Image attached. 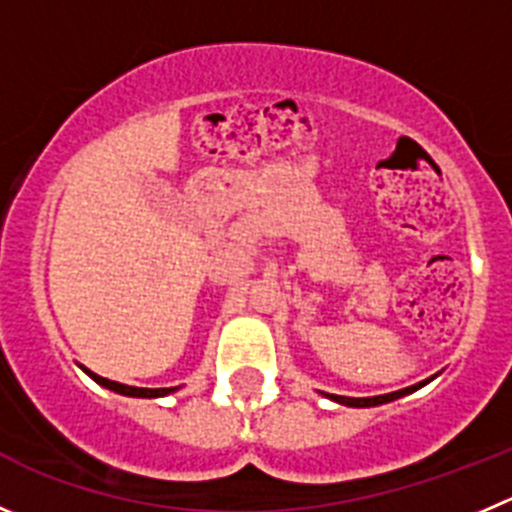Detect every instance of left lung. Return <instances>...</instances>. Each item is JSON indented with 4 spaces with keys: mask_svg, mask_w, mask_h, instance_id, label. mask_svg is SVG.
Wrapping results in <instances>:
<instances>
[{
    "mask_svg": "<svg viewBox=\"0 0 512 512\" xmlns=\"http://www.w3.org/2000/svg\"><path fill=\"white\" fill-rule=\"evenodd\" d=\"M427 382H430V379H425V382L415 384V387H405V389H399V392L379 394V397H342V394H326V397H329V399H334V402H339V405H347V407H377V405H384V402H392V399L405 397V394H410V392H415V389L425 387Z\"/></svg>",
    "mask_w": 512,
    "mask_h": 512,
    "instance_id": "1",
    "label": "left lung"
}]
</instances>
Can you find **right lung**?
Here are the masks:
<instances>
[{"label":"right lung","instance_id":"right-lung-1","mask_svg":"<svg viewBox=\"0 0 512 512\" xmlns=\"http://www.w3.org/2000/svg\"><path fill=\"white\" fill-rule=\"evenodd\" d=\"M85 369V367H82ZM87 374H90L92 379H95L97 384H102V387L107 389H113V392L118 394H125V397H165V394L175 392L178 387H165V389H145V387H128V384H120V382H113V379H105L100 377V374L90 372V369H85Z\"/></svg>","mask_w":512,"mask_h":512}]
</instances>
